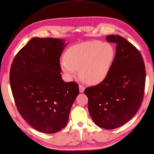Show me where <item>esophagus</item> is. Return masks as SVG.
<instances>
[{"label":"esophagus","mask_w":154,"mask_h":154,"mask_svg":"<svg viewBox=\"0 0 154 154\" xmlns=\"http://www.w3.org/2000/svg\"><path fill=\"white\" fill-rule=\"evenodd\" d=\"M79 92H81V93H83V92L85 91V88L83 85H79Z\"/></svg>","instance_id":"obj_1"}]
</instances>
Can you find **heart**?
Wrapping results in <instances>:
<instances>
[{
  "instance_id": "1",
  "label": "heart",
  "mask_w": 154,
  "mask_h": 154,
  "mask_svg": "<svg viewBox=\"0 0 154 154\" xmlns=\"http://www.w3.org/2000/svg\"><path fill=\"white\" fill-rule=\"evenodd\" d=\"M115 57L112 45L93 41L71 46L66 53V59L61 61L62 70L70 78L75 76L77 70L84 80L91 85L104 81Z\"/></svg>"
}]
</instances>
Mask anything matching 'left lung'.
<instances>
[{
    "label": "left lung",
    "mask_w": 154,
    "mask_h": 154,
    "mask_svg": "<svg viewBox=\"0 0 154 154\" xmlns=\"http://www.w3.org/2000/svg\"><path fill=\"white\" fill-rule=\"evenodd\" d=\"M106 40L116 45V53L104 81L85 89L88 109L96 125L114 129L127 123L140 108L144 96L146 71L138 49L119 35Z\"/></svg>",
    "instance_id": "left-lung-1"
}]
</instances>
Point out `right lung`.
Listing matches in <instances>:
<instances>
[{
	"instance_id": "right-lung-1",
	"label": "right lung",
	"mask_w": 154,
	"mask_h": 154,
	"mask_svg": "<svg viewBox=\"0 0 154 154\" xmlns=\"http://www.w3.org/2000/svg\"><path fill=\"white\" fill-rule=\"evenodd\" d=\"M65 39L31 38L17 54L10 83L17 110L35 129L46 134L66 126L70 110L79 94L75 82L65 83L60 58Z\"/></svg>"
}]
</instances>
